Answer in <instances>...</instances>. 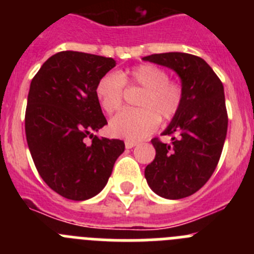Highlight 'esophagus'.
Returning a JSON list of instances; mask_svg holds the SVG:
<instances>
[{"instance_id":"1","label":"esophagus","mask_w":254,"mask_h":254,"mask_svg":"<svg viewBox=\"0 0 254 254\" xmlns=\"http://www.w3.org/2000/svg\"><path fill=\"white\" fill-rule=\"evenodd\" d=\"M125 145H126V149H132V147H134V146H136V145H137V142H134V141L126 140L125 141Z\"/></svg>"}]
</instances>
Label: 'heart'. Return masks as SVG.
Returning <instances> with one entry per match:
<instances>
[{
  "label": "heart",
  "instance_id": "b5f03b06",
  "mask_svg": "<svg viewBox=\"0 0 254 254\" xmlns=\"http://www.w3.org/2000/svg\"><path fill=\"white\" fill-rule=\"evenodd\" d=\"M125 85L143 89L137 100L140 108L122 112L109 125L112 133L125 140L147 137L158 128L160 118L173 120L185 100V87L181 81L169 78L163 67L145 64L122 72H109L99 78L95 96L105 113L113 114L122 108Z\"/></svg>",
  "mask_w": 254,
  "mask_h": 254
}]
</instances>
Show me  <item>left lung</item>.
Listing matches in <instances>:
<instances>
[{
    "instance_id": "obj_1",
    "label": "left lung",
    "mask_w": 254,
    "mask_h": 254,
    "mask_svg": "<svg viewBox=\"0 0 254 254\" xmlns=\"http://www.w3.org/2000/svg\"><path fill=\"white\" fill-rule=\"evenodd\" d=\"M142 60L174 69L185 87L181 111L163 132L172 136V142L152 138L156 155L145 169L155 193L185 198L205 186L221 156L228 131L223 82L202 58L193 55L169 52Z\"/></svg>"
}]
</instances>
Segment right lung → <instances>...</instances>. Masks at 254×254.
<instances>
[{"instance_id": "1", "label": "right lung", "mask_w": 254, "mask_h": 254, "mask_svg": "<svg viewBox=\"0 0 254 254\" xmlns=\"http://www.w3.org/2000/svg\"><path fill=\"white\" fill-rule=\"evenodd\" d=\"M113 58L58 52L33 77L25 133L39 176L64 198L84 201L105 187L125 142L94 134L107 125L95 96L99 78ZM90 138V143L87 138Z\"/></svg>"}]
</instances>
